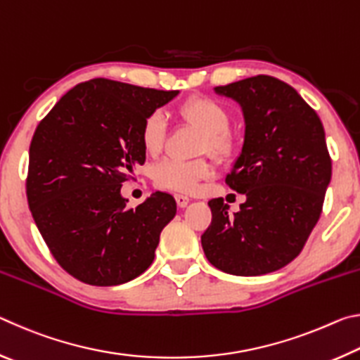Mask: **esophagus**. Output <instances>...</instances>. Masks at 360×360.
Masks as SVG:
<instances>
[{"label":"esophagus","mask_w":360,"mask_h":360,"mask_svg":"<svg viewBox=\"0 0 360 360\" xmlns=\"http://www.w3.org/2000/svg\"><path fill=\"white\" fill-rule=\"evenodd\" d=\"M174 198H176V203H178V206L179 208H186V206L188 205V202H191V200H188V197H186V195H174Z\"/></svg>","instance_id":"1"}]
</instances>
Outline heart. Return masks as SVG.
<instances>
[{
    "label": "heart",
    "mask_w": 360,
    "mask_h": 360,
    "mask_svg": "<svg viewBox=\"0 0 360 360\" xmlns=\"http://www.w3.org/2000/svg\"><path fill=\"white\" fill-rule=\"evenodd\" d=\"M181 114L187 120L193 122L205 133L202 150L216 157H227L235 148L233 138L229 135L230 114L222 105L211 98H193L181 108ZM167 120L160 111L150 112L143 120L139 138L143 148L149 154H155L162 149L165 141ZM210 165L205 160H178V158H163L152 168V178L162 188L173 192L191 193L197 188L198 182L208 178Z\"/></svg>",
    "instance_id": "obj_1"
}]
</instances>
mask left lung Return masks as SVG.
Masks as SVG:
<instances>
[{"label": "left lung", "instance_id": "obj_1", "mask_svg": "<svg viewBox=\"0 0 360 360\" xmlns=\"http://www.w3.org/2000/svg\"><path fill=\"white\" fill-rule=\"evenodd\" d=\"M214 92L238 103L245 117V143L225 181L246 202L230 216L222 198L210 200L202 246L229 275H266L300 254L321 216L332 178L324 127L276 77H248Z\"/></svg>", "mask_w": 360, "mask_h": 360}]
</instances>
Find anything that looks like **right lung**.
<instances>
[{
	"label": "right lung",
	"mask_w": 360,
	"mask_h": 360,
	"mask_svg": "<svg viewBox=\"0 0 360 360\" xmlns=\"http://www.w3.org/2000/svg\"><path fill=\"white\" fill-rule=\"evenodd\" d=\"M179 90L92 79L63 95L30 144L28 206L60 266L92 285H117L154 262L176 216L169 193L127 208L122 182L146 160L143 120Z\"/></svg>",
	"instance_id": "right-lung-1"
}]
</instances>
